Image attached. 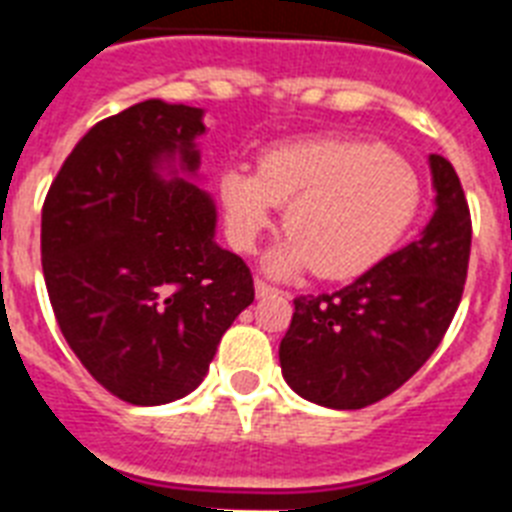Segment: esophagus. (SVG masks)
Wrapping results in <instances>:
<instances>
[{
    "mask_svg": "<svg viewBox=\"0 0 512 512\" xmlns=\"http://www.w3.org/2000/svg\"><path fill=\"white\" fill-rule=\"evenodd\" d=\"M255 295H257V300H263V297L279 295V289L271 287V284H265L263 279H257V281H255Z\"/></svg>",
    "mask_w": 512,
    "mask_h": 512,
    "instance_id": "34e87169",
    "label": "esophagus"
}]
</instances>
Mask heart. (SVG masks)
I'll use <instances>...</instances> for the list:
<instances>
[{"label": "heart", "mask_w": 512, "mask_h": 512, "mask_svg": "<svg viewBox=\"0 0 512 512\" xmlns=\"http://www.w3.org/2000/svg\"><path fill=\"white\" fill-rule=\"evenodd\" d=\"M417 172L388 148L361 140H297L265 148L257 172L225 167L217 177L225 233L249 252L276 225L289 236L265 255V271L292 279H356L404 241L420 212Z\"/></svg>", "instance_id": "obj_1"}]
</instances>
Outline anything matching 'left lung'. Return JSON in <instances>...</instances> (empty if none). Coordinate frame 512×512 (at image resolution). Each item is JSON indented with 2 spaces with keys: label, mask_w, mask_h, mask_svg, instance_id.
I'll list each match as a JSON object with an SVG mask.
<instances>
[{
  "label": "left lung",
  "mask_w": 512,
  "mask_h": 512,
  "mask_svg": "<svg viewBox=\"0 0 512 512\" xmlns=\"http://www.w3.org/2000/svg\"><path fill=\"white\" fill-rule=\"evenodd\" d=\"M436 209L420 239L332 295L297 297L279 345L281 374L297 396L361 409L420 369L452 324L470 260V212L460 177L430 154Z\"/></svg>",
  "instance_id": "left-lung-1"
}]
</instances>
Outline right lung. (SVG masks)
<instances>
[{"label":"right lung","instance_id":"1","mask_svg":"<svg viewBox=\"0 0 512 512\" xmlns=\"http://www.w3.org/2000/svg\"><path fill=\"white\" fill-rule=\"evenodd\" d=\"M204 108L135 103L84 135L42 209V271L58 327L122 401L170 404L207 377L220 337L255 300L215 241L201 188Z\"/></svg>","mask_w":512,"mask_h":512}]
</instances>
